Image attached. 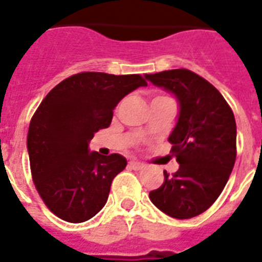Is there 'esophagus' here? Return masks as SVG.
I'll use <instances>...</instances> for the list:
<instances>
[{
    "label": "esophagus",
    "instance_id": "1",
    "mask_svg": "<svg viewBox=\"0 0 262 262\" xmlns=\"http://www.w3.org/2000/svg\"><path fill=\"white\" fill-rule=\"evenodd\" d=\"M129 166H130V168H133V170H143V168L145 167V164L139 162V160H130V162H129Z\"/></svg>",
    "mask_w": 262,
    "mask_h": 262
}]
</instances>
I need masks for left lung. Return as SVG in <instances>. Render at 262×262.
<instances>
[{
	"label": "left lung",
	"instance_id": "obj_1",
	"mask_svg": "<svg viewBox=\"0 0 262 262\" xmlns=\"http://www.w3.org/2000/svg\"><path fill=\"white\" fill-rule=\"evenodd\" d=\"M145 79L174 95L179 113L168 136L179 168L149 193L156 208L175 219L203 213L223 191L236 158V123L219 91L187 69H171Z\"/></svg>",
	"mask_w": 262,
	"mask_h": 262
}]
</instances>
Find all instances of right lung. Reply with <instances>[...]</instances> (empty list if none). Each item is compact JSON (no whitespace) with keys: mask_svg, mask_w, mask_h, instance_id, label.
Wrapping results in <instances>:
<instances>
[{"mask_svg":"<svg viewBox=\"0 0 262 262\" xmlns=\"http://www.w3.org/2000/svg\"><path fill=\"white\" fill-rule=\"evenodd\" d=\"M145 85L140 75L84 72L61 81L39 104L27 149L36 190L54 215L81 223L104 207L113 179L127 162L119 154L91 152L90 141L110 126L121 99Z\"/></svg>","mask_w":262,"mask_h":262,"instance_id":"add662e5","label":"right lung"}]
</instances>
